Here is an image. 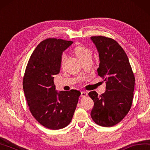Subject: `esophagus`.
<instances>
[{"label":"esophagus","mask_w":150,"mask_h":150,"mask_svg":"<svg viewBox=\"0 0 150 150\" xmlns=\"http://www.w3.org/2000/svg\"><path fill=\"white\" fill-rule=\"evenodd\" d=\"M81 98H85L87 96V93L86 92H81Z\"/></svg>","instance_id":"esophagus-1"}]
</instances>
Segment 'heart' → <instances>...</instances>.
<instances>
[{"mask_svg": "<svg viewBox=\"0 0 150 150\" xmlns=\"http://www.w3.org/2000/svg\"><path fill=\"white\" fill-rule=\"evenodd\" d=\"M73 52L75 54V55L77 56L79 59H80L81 62H83L86 59H91L92 52V51L90 50L88 48H87L84 46L79 45L76 47ZM66 60V55L65 54H62L61 56V66H63L64 65L65 62Z\"/></svg>", "mask_w": 150, "mask_h": 150, "instance_id": "obj_1", "label": "heart"}]
</instances>
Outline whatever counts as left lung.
Wrapping results in <instances>:
<instances>
[{
	"instance_id": "8db88e82",
	"label": "left lung",
	"mask_w": 150,
	"mask_h": 150,
	"mask_svg": "<svg viewBox=\"0 0 150 150\" xmlns=\"http://www.w3.org/2000/svg\"><path fill=\"white\" fill-rule=\"evenodd\" d=\"M99 52L98 75L105 81L106 91L88 93L94 102L91 115L97 125L110 127L121 121L131 108L135 77L129 58L119 43L111 38L93 36Z\"/></svg>"
}]
</instances>
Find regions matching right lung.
I'll list each match as a JSON object with an SVG mask.
<instances>
[{
    "label": "right lung",
    "mask_w": 150,
    "mask_h": 150,
    "mask_svg": "<svg viewBox=\"0 0 150 150\" xmlns=\"http://www.w3.org/2000/svg\"><path fill=\"white\" fill-rule=\"evenodd\" d=\"M72 43L56 38L42 40L30 56L23 76V88L29 110L49 129H61L70 123L81 95L76 90L57 92L54 84L62 52Z\"/></svg>",
    "instance_id": "1"
}]
</instances>
